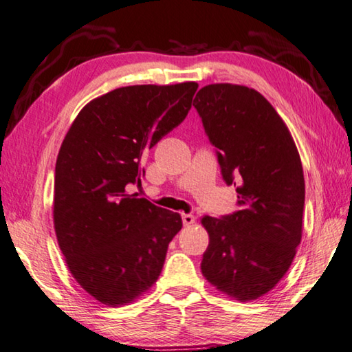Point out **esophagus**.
<instances>
[{
	"instance_id": "obj_1",
	"label": "esophagus",
	"mask_w": 352,
	"mask_h": 352,
	"mask_svg": "<svg viewBox=\"0 0 352 352\" xmlns=\"http://www.w3.org/2000/svg\"><path fill=\"white\" fill-rule=\"evenodd\" d=\"M182 222H184L185 227H191V225L196 222V217L193 214H185L184 213L182 214Z\"/></svg>"
}]
</instances>
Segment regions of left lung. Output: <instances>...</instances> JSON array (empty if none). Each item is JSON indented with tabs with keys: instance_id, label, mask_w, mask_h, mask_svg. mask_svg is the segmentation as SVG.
<instances>
[{
	"instance_id": "1",
	"label": "left lung",
	"mask_w": 352,
	"mask_h": 352,
	"mask_svg": "<svg viewBox=\"0 0 352 352\" xmlns=\"http://www.w3.org/2000/svg\"><path fill=\"white\" fill-rule=\"evenodd\" d=\"M193 105L241 205L222 219H201L210 237L202 274L230 299L256 300L287 274L302 241L300 155L280 115L254 89L208 84Z\"/></svg>"
}]
</instances>
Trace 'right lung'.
<instances>
[{"instance_id":"obj_1","label":"right lung","mask_w":352,"mask_h":352,"mask_svg":"<svg viewBox=\"0 0 352 352\" xmlns=\"http://www.w3.org/2000/svg\"><path fill=\"white\" fill-rule=\"evenodd\" d=\"M197 82L129 85L91 99L59 148L53 225L67 268L94 299L122 307L161 274L181 214L127 191L145 151L181 124Z\"/></svg>"}]
</instances>
